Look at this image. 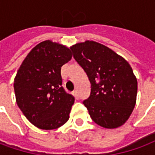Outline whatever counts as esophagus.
<instances>
[{
    "mask_svg": "<svg viewBox=\"0 0 155 155\" xmlns=\"http://www.w3.org/2000/svg\"><path fill=\"white\" fill-rule=\"evenodd\" d=\"M73 95H74V97L76 98H78V91L77 90H74V91H73Z\"/></svg>",
    "mask_w": 155,
    "mask_h": 155,
    "instance_id": "esophagus-1",
    "label": "esophagus"
}]
</instances>
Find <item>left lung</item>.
I'll return each mask as SVG.
<instances>
[{"instance_id": "1", "label": "left lung", "mask_w": 155, "mask_h": 155, "mask_svg": "<svg viewBox=\"0 0 155 155\" xmlns=\"http://www.w3.org/2000/svg\"><path fill=\"white\" fill-rule=\"evenodd\" d=\"M73 58L91 82V94L83 101L95 123L107 129L124 125L135 108L137 79L124 58L92 40L73 45Z\"/></svg>"}]
</instances>
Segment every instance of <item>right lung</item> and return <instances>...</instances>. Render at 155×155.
<instances>
[{
	"instance_id": "right-lung-1",
	"label": "right lung",
	"mask_w": 155,
	"mask_h": 155,
	"mask_svg": "<svg viewBox=\"0 0 155 155\" xmlns=\"http://www.w3.org/2000/svg\"><path fill=\"white\" fill-rule=\"evenodd\" d=\"M70 48L45 40L31 49L14 80L18 107L42 130L58 129L68 120L74 97L62 87L61 68L72 58Z\"/></svg>"
}]
</instances>
